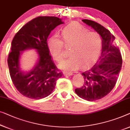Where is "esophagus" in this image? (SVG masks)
I'll return each instance as SVG.
<instances>
[{
	"instance_id": "obj_1",
	"label": "esophagus",
	"mask_w": 130,
	"mask_h": 130,
	"mask_svg": "<svg viewBox=\"0 0 130 130\" xmlns=\"http://www.w3.org/2000/svg\"><path fill=\"white\" fill-rule=\"evenodd\" d=\"M63 74L64 76H71L73 74V73L70 72V71H64Z\"/></svg>"
}]
</instances>
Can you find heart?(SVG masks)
Here are the masks:
<instances>
[{
    "label": "heart",
    "instance_id": "obj_1",
    "mask_svg": "<svg viewBox=\"0 0 130 130\" xmlns=\"http://www.w3.org/2000/svg\"><path fill=\"white\" fill-rule=\"evenodd\" d=\"M63 42L57 36L51 37L48 46L53 58L60 61L64 56V45L69 48L70 56L60 63L61 69L73 70L79 65L87 64L93 60L100 48L101 37L96 31H88L87 28L77 23H72L61 31Z\"/></svg>",
    "mask_w": 130,
    "mask_h": 130
}]
</instances>
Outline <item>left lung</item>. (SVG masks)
<instances>
[{
    "label": "left lung",
    "mask_w": 130,
    "mask_h": 130,
    "mask_svg": "<svg viewBox=\"0 0 130 130\" xmlns=\"http://www.w3.org/2000/svg\"><path fill=\"white\" fill-rule=\"evenodd\" d=\"M82 21L93 27L102 38V49L95 63L84 69L82 75L84 84L75 89L79 97L93 101L101 99L113 89L122 67V56L118 47L114 44L115 37L110 31L93 20Z\"/></svg>",
    "instance_id": "obj_1"
}]
</instances>
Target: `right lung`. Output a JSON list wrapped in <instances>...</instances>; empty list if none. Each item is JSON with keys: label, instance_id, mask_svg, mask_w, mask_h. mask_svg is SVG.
Here are the masks:
<instances>
[{"label": "right lung", "instance_id": "right-lung-1", "mask_svg": "<svg viewBox=\"0 0 130 130\" xmlns=\"http://www.w3.org/2000/svg\"><path fill=\"white\" fill-rule=\"evenodd\" d=\"M63 23L57 17H37L24 24L13 39L7 59L9 73L15 87L24 97L35 100L47 97L63 76L53 61L47 44L51 31ZM31 48L38 50L39 59L32 71L24 74L19 68L20 52Z\"/></svg>", "mask_w": 130, "mask_h": 130}]
</instances>
